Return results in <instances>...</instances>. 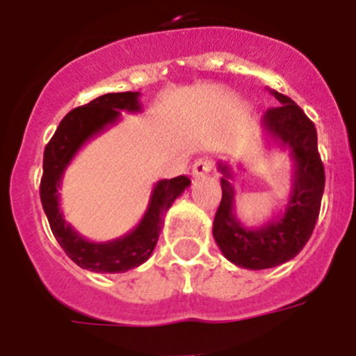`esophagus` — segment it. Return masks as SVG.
Here are the masks:
<instances>
[{
	"mask_svg": "<svg viewBox=\"0 0 356 356\" xmlns=\"http://www.w3.org/2000/svg\"><path fill=\"white\" fill-rule=\"evenodd\" d=\"M213 162L209 156H203V159H197L193 165V176L194 178H200V176H205L212 171Z\"/></svg>",
	"mask_w": 356,
	"mask_h": 356,
	"instance_id": "obj_1",
	"label": "esophagus"
}]
</instances>
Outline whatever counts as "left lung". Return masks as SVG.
<instances>
[{
    "label": "left lung",
    "mask_w": 356,
    "mask_h": 356,
    "mask_svg": "<svg viewBox=\"0 0 356 356\" xmlns=\"http://www.w3.org/2000/svg\"><path fill=\"white\" fill-rule=\"evenodd\" d=\"M278 99L262 118L267 143L289 149L292 159V188L284 212L259 228H250L235 216L234 169L219 162L221 171V205L213 219L212 234L217 246L232 264L244 269H269L282 266L300 253L317 222L321 200L325 193V168L317 151L314 122L291 97L273 90ZM241 171H244L238 163Z\"/></svg>",
    "instance_id": "8db88e82"
}]
</instances>
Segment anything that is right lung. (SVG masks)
I'll list each match as a JSON object with an SVG mask.
<instances>
[{"label":"right lung","mask_w":356,"mask_h":356,"mask_svg":"<svg viewBox=\"0 0 356 356\" xmlns=\"http://www.w3.org/2000/svg\"><path fill=\"white\" fill-rule=\"evenodd\" d=\"M139 96L140 92L103 94L87 105L71 110L44 149L40 180L42 209L62 250L81 269L94 273H127L146 262L159 241L163 213L191 185L187 176L156 181L139 225L114 241H89L65 222L58 194L65 169L85 143L114 127L121 119V112H140Z\"/></svg>","instance_id":"right-lung-1"}]
</instances>
